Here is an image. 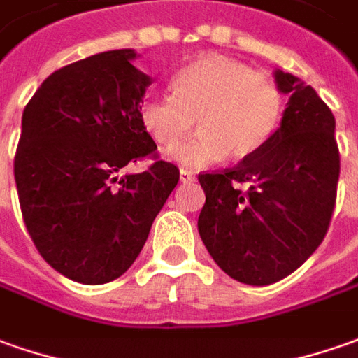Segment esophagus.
<instances>
[{
    "mask_svg": "<svg viewBox=\"0 0 358 358\" xmlns=\"http://www.w3.org/2000/svg\"><path fill=\"white\" fill-rule=\"evenodd\" d=\"M194 180H196V174L192 170H180V182H194Z\"/></svg>",
    "mask_w": 358,
    "mask_h": 358,
    "instance_id": "34e87169",
    "label": "esophagus"
}]
</instances>
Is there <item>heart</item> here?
Segmentation results:
<instances>
[{"label":"heart","mask_w":358,"mask_h":358,"mask_svg":"<svg viewBox=\"0 0 358 358\" xmlns=\"http://www.w3.org/2000/svg\"><path fill=\"white\" fill-rule=\"evenodd\" d=\"M172 96L147 97L138 121L160 148L169 150L188 133L199 131L170 152L186 169H203L229 159L243 160L261 150L282 117L284 97L274 78L233 58L210 55L178 70Z\"/></svg>","instance_id":"obj_1"}]
</instances>
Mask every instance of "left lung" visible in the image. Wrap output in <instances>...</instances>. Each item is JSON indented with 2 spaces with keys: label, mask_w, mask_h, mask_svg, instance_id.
<instances>
[{
  "label": "left lung",
  "mask_w": 358,
  "mask_h": 358,
  "mask_svg": "<svg viewBox=\"0 0 358 358\" xmlns=\"http://www.w3.org/2000/svg\"><path fill=\"white\" fill-rule=\"evenodd\" d=\"M274 80L288 94L280 127L235 169L198 176L199 237L221 271L250 286L282 280L312 257L329 229L339 180L331 109L300 78L276 70Z\"/></svg>",
  "instance_id": "obj_1"
}]
</instances>
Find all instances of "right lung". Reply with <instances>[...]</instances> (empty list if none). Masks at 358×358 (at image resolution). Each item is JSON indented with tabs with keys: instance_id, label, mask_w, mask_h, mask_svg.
<instances>
[{
	"instance_id": "add662e5",
	"label": "right lung",
	"mask_w": 358,
	"mask_h": 358,
	"mask_svg": "<svg viewBox=\"0 0 358 358\" xmlns=\"http://www.w3.org/2000/svg\"><path fill=\"white\" fill-rule=\"evenodd\" d=\"M135 58L121 48L60 68L23 111L13 164L23 221L41 257L80 284L127 272L180 180L138 121L150 78ZM143 158L155 162L122 173Z\"/></svg>"
}]
</instances>
